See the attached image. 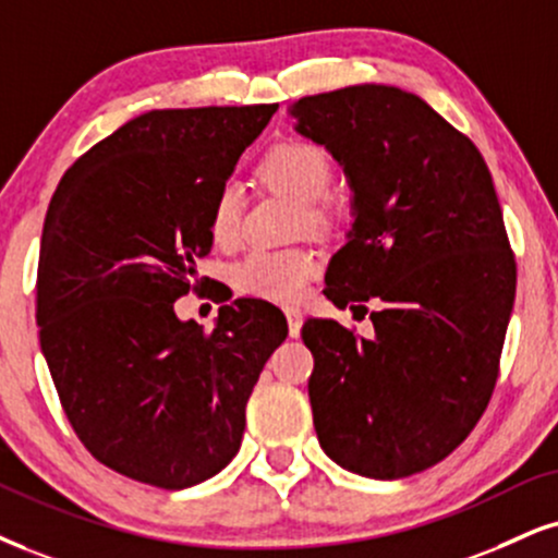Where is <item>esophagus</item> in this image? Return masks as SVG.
Masks as SVG:
<instances>
[{"mask_svg":"<svg viewBox=\"0 0 558 558\" xmlns=\"http://www.w3.org/2000/svg\"><path fill=\"white\" fill-rule=\"evenodd\" d=\"M284 315H287V323H290V336L292 339H298L300 336V326H302V311L300 307H284Z\"/></svg>","mask_w":558,"mask_h":558,"instance_id":"obj_1","label":"esophagus"}]
</instances>
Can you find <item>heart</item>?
<instances>
[{"mask_svg": "<svg viewBox=\"0 0 558 558\" xmlns=\"http://www.w3.org/2000/svg\"><path fill=\"white\" fill-rule=\"evenodd\" d=\"M260 175L302 206L318 204L331 189L328 155L318 144L302 140L281 142L268 149L260 162ZM240 217H243V189L238 181H225L217 189L209 215V232L215 243H235ZM315 274H318V258L302 247H287V251L258 247L232 268V279L240 292L277 302L298 300Z\"/></svg>", "mask_w": 558, "mask_h": 558, "instance_id": "b5f03b06", "label": "heart"}]
</instances>
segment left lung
Wrapping results in <instances>:
<instances>
[{"instance_id": "left-lung-1", "label": "left lung", "mask_w": 558, "mask_h": 558, "mask_svg": "<svg viewBox=\"0 0 558 558\" xmlns=\"http://www.w3.org/2000/svg\"><path fill=\"white\" fill-rule=\"evenodd\" d=\"M290 116L352 189L326 298L383 302L373 339L331 318L302 326L315 432L341 469L405 478L471 435L497 383L518 271L492 173L469 136L401 87L307 95Z\"/></svg>"}]
</instances>
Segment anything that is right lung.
<instances>
[{"instance_id": "obj_1", "label": "right lung", "mask_w": 558, "mask_h": 558, "mask_svg": "<svg viewBox=\"0 0 558 558\" xmlns=\"http://www.w3.org/2000/svg\"><path fill=\"white\" fill-rule=\"evenodd\" d=\"M279 106L168 108L123 123L59 181L40 238L36 320L82 445L108 469L189 489L238 456L245 403L281 311L219 307L209 333L175 315L211 251L217 189Z\"/></svg>"}]
</instances>
